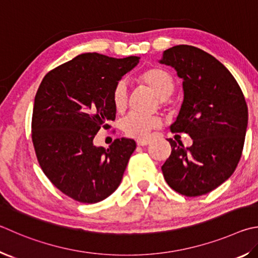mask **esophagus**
<instances>
[{"label": "esophagus", "instance_id": "esophagus-1", "mask_svg": "<svg viewBox=\"0 0 258 258\" xmlns=\"http://www.w3.org/2000/svg\"><path fill=\"white\" fill-rule=\"evenodd\" d=\"M137 144L141 145V147H145V145L150 144V141L149 140H137Z\"/></svg>", "mask_w": 258, "mask_h": 258}]
</instances>
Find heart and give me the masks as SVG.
<instances>
[{
  "label": "heart",
  "mask_w": 258,
  "mask_h": 258,
  "mask_svg": "<svg viewBox=\"0 0 258 258\" xmlns=\"http://www.w3.org/2000/svg\"><path fill=\"white\" fill-rule=\"evenodd\" d=\"M139 81L151 88L156 95L165 102L175 89L174 79L165 70L159 68H151L144 71L139 78ZM111 104L116 111H123L127 106L128 87L124 80L117 82L110 95ZM160 121L157 117L142 116L138 114H130L121 120L120 128L130 138L143 140L147 139L152 130L157 128Z\"/></svg>",
  "instance_id": "heart-1"
}]
</instances>
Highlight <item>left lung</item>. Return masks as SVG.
I'll return each mask as SVG.
<instances>
[{"instance_id":"left-lung-1","label":"left lung","mask_w":258,"mask_h":258,"mask_svg":"<svg viewBox=\"0 0 258 258\" xmlns=\"http://www.w3.org/2000/svg\"><path fill=\"white\" fill-rule=\"evenodd\" d=\"M159 62L182 79L184 100L170 131L193 140L185 148L168 139L171 153L161 167L163 177L181 195L210 193L233 174L240 160L248 124L245 97L229 70L194 46H174Z\"/></svg>"}]
</instances>
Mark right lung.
I'll return each instance as SVG.
<instances>
[{"mask_svg":"<svg viewBox=\"0 0 258 258\" xmlns=\"http://www.w3.org/2000/svg\"><path fill=\"white\" fill-rule=\"evenodd\" d=\"M139 59L84 53L51 70L37 90L31 123L37 159L53 185L78 202L113 194L137 148L132 139H116L108 149L93 139L115 119L111 90Z\"/></svg>","mask_w":258,"mask_h":258,"instance_id":"obj_1","label":"right lung"}]
</instances>
